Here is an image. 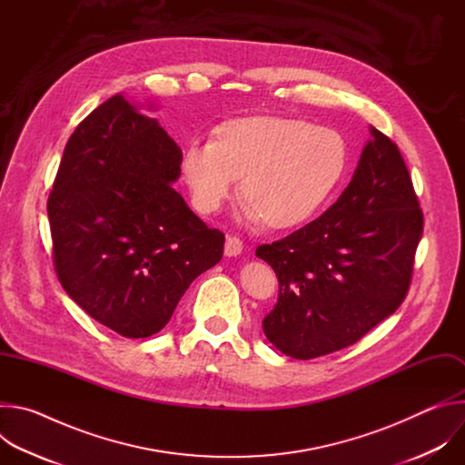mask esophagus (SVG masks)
<instances>
[{"label": "esophagus", "instance_id": "esophagus-1", "mask_svg": "<svg viewBox=\"0 0 465 465\" xmlns=\"http://www.w3.org/2000/svg\"><path fill=\"white\" fill-rule=\"evenodd\" d=\"M242 252V241L237 239V237H226V242H224V253L228 257H235Z\"/></svg>", "mask_w": 465, "mask_h": 465}]
</instances>
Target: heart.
Instances as JSON below:
<instances>
[{"label": "heart", "instance_id": "1", "mask_svg": "<svg viewBox=\"0 0 465 465\" xmlns=\"http://www.w3.org/2000/svg\"><path fill=\"white\" fill-rule=\"evenodd\" d=\"M346 165V142L337 130L276 115L230 119L215 140L187 142L180 160L198 212H219L244 176V221H271L280 230L314 217L339 187Z\"/></svg>", "mask_w": 465, "mask_h": 465}]
</instances>
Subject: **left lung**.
Instances as JSON below:
<instances>
[{
	"mask_svg": "<svg viewBox=\"0 0 465 465\" xmlns=\"http://www.w3.org/2000/svg\"><path fill=\"white\" fill-rule=\"evenodd\" d=\"M370 136L333 206L255 250L280 282L262 331L292 359L355 344L409 292L423 213L400 149L375 126Z\"/></svg>",
	"mask_w": 465,
	"mask_h": 465,
	"instance_id": "1",
	"label": "left lung"
}]
</instances>
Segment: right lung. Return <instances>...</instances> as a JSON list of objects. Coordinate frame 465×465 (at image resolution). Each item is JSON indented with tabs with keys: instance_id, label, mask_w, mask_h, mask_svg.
Instances as JSON below:
<instances>
[{
	"instance_id": "1",
	"label": "right lung",
	"mask_w": 465,
	"mask_h": 465,
	"mask_svg": "<svg viewBox=\"0 0 465 465\" xmlns=\"http://www.w3.org/2000/svg\"><path fill=\"white\" fill-rule=\"evenodd\" d=\"M140 106L117 94L81 121L47 201L58 282L126 339L162 331L224 248L173 189L182 151Z\"/></svg>"
}]
</instances>
